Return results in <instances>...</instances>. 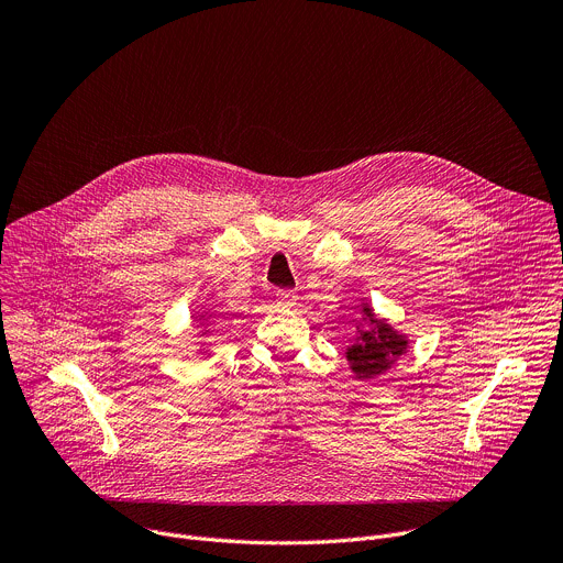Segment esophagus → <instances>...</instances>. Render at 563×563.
Here are the masks:
<instances>
[{"instance_id": "obj_1", "label": "esophagus", "mask_w": 563, "mask_h": 563, "mask_svg": "<svg viewBox=\"0 0 563 563\" xmlns=\"http://www.w3.org/2000/svg\"><path fill=\"white\" fill-rule=\"evenodd\" d=\"M276 298H278V302H280V305L291 307V305H296L298 294H296V291H291V289H278V291H276Z\"/></svg>"}]
</instances>
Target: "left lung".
<instances>
[{"mask_svg":"<svg viewBox=\"0 0 563 563\" xmlns=\"http://www.w3.org/2000/svg\"><path fill=\"white\" fill-rule=\"evenodd\" d=\"M361 313V323H356L358 336L347 345L345 356L356 378L367 380L389 369L398 356L408 352V339L387 325L385 318H378L372 305L363 302Z\"/></svg>","mask_w":563,"mask_h":563,"instance_id":"left-lung-1","label":"left lung"}]
</instances>
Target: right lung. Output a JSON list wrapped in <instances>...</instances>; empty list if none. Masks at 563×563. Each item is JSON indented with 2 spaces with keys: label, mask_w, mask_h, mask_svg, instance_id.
<instances>
[{
  "label": "right lung",
  "mask_w": 563,
  "mask_h": 563,
  "mask_svg": "<svg viewBox=\"0 0 563 563\" xmlns=\"http://www.w3.org/2000/svg\"><path fill=\"white\" fill-rule=\"evenodd\" d=\"M211 316H213V313H211ZM200 320H207V313H202V318H200Z\"/></svg>",
  "instance_id": "right-lung-1"
}]
</instances>
